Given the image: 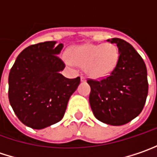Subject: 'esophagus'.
Instances as JSON below:
<instances>
[{
    "instance_id": "34e87169",
    "label": "esophagus",
    "mask_w": 157,
    "mask_h": 157,
    "mask_svg": "<svg viewBox=\"0 0 157 157\" xmlns=\"http://www.w3.org/2000/svg\"><path fill=\"white\" fill-rule=\"evenodd\" d=\"M85 81H86V78H85L84 76L82 75V76H81V82H85Z\"/></svg>"
}]
</instances>
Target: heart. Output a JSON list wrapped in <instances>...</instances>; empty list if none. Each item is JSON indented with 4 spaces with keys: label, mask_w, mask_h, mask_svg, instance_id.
<instances>
[{
    "label": "heart",
    "mask_w": 157,
    "mask_h": 157,
    "mask_svg": "<svg viewBox=\"0 0 157 157\" xmlns=\"http://www.w3.org/2000/svg\"><path fill=\"white\" fill-rule=\"evenodd\" d=\"M68 55L70 59H65L68 65L75 63L84 67L86 74L94 79L108 76L115 69L119 59L116 46L108 42L75 46L70 50Z\"/></svg>",
    "instance_id": "obj_1"
}]
</instances>
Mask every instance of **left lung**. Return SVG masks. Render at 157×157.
I'll list each match as a JSON object with an SVG mask.
<instances>
[{
  "label": "left lung",
  "mask_w": 157,
  "mask_h": 157,
  "mask_svg": "<svg viewBox=\"0 0 157 157\" xmlns=\"http://www.w3.org/2000/svg\"><path fill=\"white\" fill-rule=\"evenodd\" d=\"M107 42L116 44L118 63L106 78L88 80L90 86L89 100L98 121L119 126L141 113L148 92L147 73L142 58L129 42L119 38Z\"/></svg>",
  "instance_id": "obj_1"
}]
</instances>
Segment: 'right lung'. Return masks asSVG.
I'll list each match as a JSON object with an SVG mask.
<instances>
[{
	"mask_svg": "<svg viewBox=\"0 0 157 157\" xmlns=\"http://www.w3.org/2000/svg\"><path fill=\"white\" fill-rule=\"evenodd\" d=\"M40 42L25 48L9 75V99L24 124L41 130L63 118L80 77L68 79L60 72L65 64L58 57L63 43Z\"/></svg>",
	"mask_w": 157,
	"mask_h": 157,
	"instance_id": "add662e5",
	"label": "right lung"
}]
</instances>
